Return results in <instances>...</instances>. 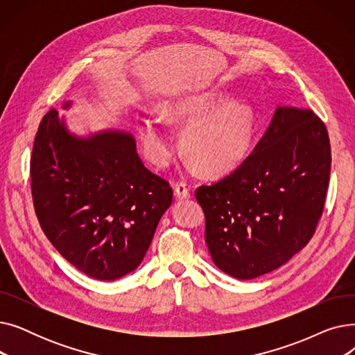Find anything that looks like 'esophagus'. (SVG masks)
Masks as SVG:
<instances>
[{"mask_svg":"<svg viewBox=\"0 0 355 355\" xmlns=\"http://www.w3.org/2000/svg\"><path fill=\"white\" fill-rule=\"evenodd\" d=\"M174 193H175V197L180 198V200H187L191 197V190L187 184L184 182H177L175 187H174Z\"/></svg>","mask_w":355,"mask_h":355,"instance_id":"34e87169","label":"esophagus"}]
</instances>
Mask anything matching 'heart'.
<instances>
[{
    "mask_svg": "<svg viewBox=\"0 0 355 355\" xmlns=\"http://www.w3.org/2000/svg\"><path fill=\"white\" fill-rule=\"evenodd\" d=\"M162 116L138 121V134L146 158L157 166H166L175 154L174 135L168 121L187 123L182 146L198 170L220 175L234 170L248 157L250 128L245 112L237 106L221 107L213 93H196L165 102Z\"/></svg>",
    "mask_w": 355,
    "mask_h": 355,
    "instance_id": "obj_1",
    "label": "heart"
}]
</instances>
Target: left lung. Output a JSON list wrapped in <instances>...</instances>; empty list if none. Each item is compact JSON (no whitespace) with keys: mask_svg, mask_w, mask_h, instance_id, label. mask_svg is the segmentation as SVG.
Returning <instances> with one entry per match:
<instances>
[{"mask_svg":"<svg viewBox=\"0 0 355 355\" xmlns=\"http://www.w3.org/2000/svg\"><path fill=\"white\" fill-rule=\"evenodd\" d=\"M329 173L325 123L312 110L277 107L246 159L196 190L216 266L248 281L286 263L315 234Z\"/></svg>","mask_w":355,"mask_h":355,"instance_id":"obj_1","label":"left lung"}]
</instances>
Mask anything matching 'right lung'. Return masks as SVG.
<instances>
[{"label": "right lung", "instance_id": "add662e5", "mask_svg": "<svg viewBox=\"0 0 355 355\" xmlns=\"http://www.w3.org/2000/svg\"><path fill=\"white\" fill-rule=\"evenodd\" d=\"M30 181L35 216L51 245L99 281L139 266L173 202L170 182L144 165L132 137L73 138L55 109L37 129Z\"/></svg>", "mask_w": 355, "mask_h": 355}]
</instances>
